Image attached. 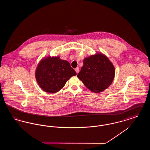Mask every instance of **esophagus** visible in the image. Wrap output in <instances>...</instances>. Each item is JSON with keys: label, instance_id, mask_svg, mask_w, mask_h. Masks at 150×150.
<instances>
[{"label": "esophagus", "instance_id": "34e87169", "mask_svg": "<svg viewBox=\"0 0 150 150\" xmlns=\"http://www.w3.org/2000/svg\"><path fill=\"white\" fill-rule=\"evenodd\" d=\"M75 71L76 72V74H78L79 72V67H76L75 69Z\"/></svg>", "mask_w": 150, "mask_h": 150}]
</instances>
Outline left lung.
I'll use <instances>...</instances> for the list:
<instances>
[{
	"label": "left lung",
	"instance_id": "1",
	"mask_svg": "<svg viewBox=\"0 0 150 150\" xmlns=\"http://www.w3.org/2000/svg\"><path fill=\"white\" fill-rule=\"evenodd\" d=\"M77 76L91 92L104 91L112 83L115 74L114 66L101 53L86 57Z\"/></svg>",
	"mask_w": 150,
	"mask_h": 150
}]
</instances>
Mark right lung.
I'll use <instances>...</instances> for the list:
<instances>
[{"label":"right lung","instance_id":"obj_1","mask_svg":"<svg viewBox=\"0 0 150 150\" xmlns=\"http://www.w3.org/2000/svg\"><path fill=\"white\" fill-rule=\"evenodd\" d=\"M76 75L70 63L58 56L44 57L35 71L38 84L43 91L49 93L58 92L68 80Z\"/></svg>","mask_w":150,"mask_h":150}]
</instances>
